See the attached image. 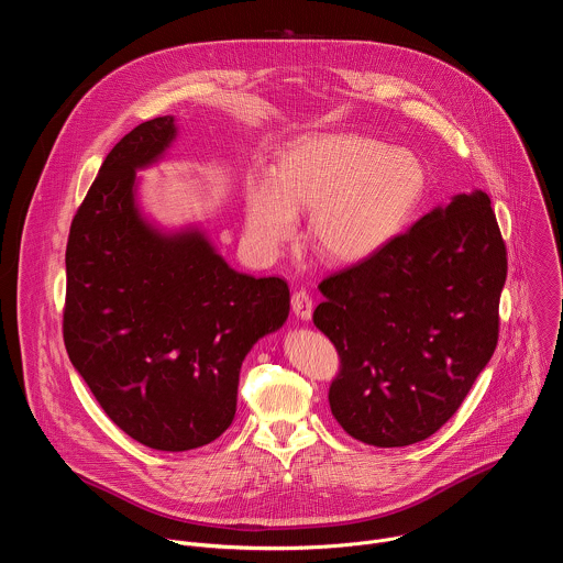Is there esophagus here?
Returning a JSON list of instances; mask_svg holds the SVG:
<instances>
[{"label":"esophagus","mask_w":563,"mask_h":563,"mask_svg":"<svg viewBox=\"0 0 563 563\" xmlns=\"http://www.w3.org/2000/svg\"><path fill=\"white\" fill-rule=\"evenodd\" d=\"M291 311L300 318V320H309L313 313V300L305 289H296L291 296Z\"/></svg>","instance_id":"34e87169"}]
</instances>
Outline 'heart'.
<instances>
[{
	"label": "heart",
	"mask_w": 563,
	"mask_h": 563,
	"mask_svg": "<svg viewBox=\"0 0 563 563\" xmlns=\"http://www.w3.org/2000/svg\"><path fill=\"white\" fill-rule=\"evenodd\" d=\"M426 169L400 146L358 133H311L256 172L245 191V233L263 258L278 256L309 211V243L334 265H356L404 229L421 200Z\"/></svg>",
	"instance_id": "obj_1"
}]
</instances>
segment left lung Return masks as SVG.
Listing matches in <instances>:
<instances>
[{"label": "left lung", "instance_id": "1", "mask_svg": "<svg viewBox=\"0 0 563 563\" xmlns=\"http://www.w3.org/2000/svg\"><path fill=\"white\" fill-rule=\"evenodd\" d=\"M506 272L490 198L474 189L320 283L313 325L341 356L330 387L341 428L376 448L432 437L495 354Z\"/></svg>", "mask_w": 563, "mask_h": 563}]
</instances>
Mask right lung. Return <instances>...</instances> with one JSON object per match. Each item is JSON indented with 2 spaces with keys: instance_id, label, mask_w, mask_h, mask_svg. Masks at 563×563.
<instances>
[{
  "instance_id": "obj_1",
  "label": "right lung",
  "mask_w": 563,
  "mask_h": 563,
  "mask_svg": "<svg viewBox=\"0 0 563 563\" xmlns=\"http://www.w3.org/2000/svg\"><path fill=\"white\" fill-rule=\"evenodd\" d=\"M176 118L142 122L107 155L66 245L64 345L107 417L137 443L185 452L233 421L250 350L289 316L283 278L227 265L198 224L165 229L137 200Z\"/></svg>"
}]
</instances>
